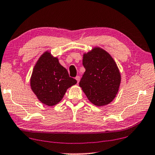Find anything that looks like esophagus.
<instances>
[{"label": "esophagus", "mask_w": 155, "mask_h": 155, "mask_svg": "<svg viewBox=\"0 0 155 155\" xmlns=\"http://www.w3.org/2000/svg\"><path fill=\"white\" fill-rule=\"evenodd\" d=\"M75 80H77V82H78V83L79 82V81H80V76H76V77H75Z\"/></svg>", "instance_id": "obj_1"}]
</instances>
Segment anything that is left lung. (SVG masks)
I'll use <instances>...</instances> for the list:
<instances>
[{"label":"left lung","mask_w":155,"mask_h":155,"mask_svg":"<svg viewBox=\"0 0 155 155\" xmlns=\"http://www.w3.org/2000/svg\"><path fill=\"white\" fill-rule=\"evenodd\" d=\"M85 72L79 85L88 99L97 106L107 104L118 91L120 74L115 61L108 53L100 48L83 56Z\"/></svg>","instance_id":"8db88e82"}]
</instances>
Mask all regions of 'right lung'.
I'll use <instances>...</instances> for the list:
<instances>
[{
  "label": "right lung",
  "mask_w": 155,
  "mask_h": 155,
  "mask_svg": "<svg viewBox=\"0 0 155 155\" xmlns=\"http://www.w3.org/2000/svg\"><path fill=\"white\" fill-rule=\"evenodd\" d=\"M77 80L69 77L67 70L46 52L35 65L30 80L33 92L42 103L48 106L58 104L62 99L68 88Z\"/></svg>",
  "instance_id": "right-lung-1"
}]
</instances>
